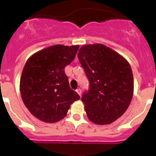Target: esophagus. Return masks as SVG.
I'll list each match as a JSON object with an SVG mask.
<instances>
[{"label":"esophagus","instance_id":"34e87169","mask_svg":"<svg viewBox=\"0 0 156 156\" xmlns=\"http://www.w3.org/2000/svg\"><path fill=\"white\" fill-rule=\"evenodd\" d=\"M76 91H77V93H78V94H79L80 96L81 95V89H79V88H78V89L76 90Z\"/></svg>","mask_w":156,"mask_h":156}]
</instances>
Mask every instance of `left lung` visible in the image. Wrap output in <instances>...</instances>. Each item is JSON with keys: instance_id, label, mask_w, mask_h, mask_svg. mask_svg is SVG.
Returning <instances> with one entry per match:
<instances>
[{"instance_id": "obj_1", "label": "left lung", "mask_w": 156, "mask_h": 156, "mask_svg": "<svg viewBox=\"0 0 156 156\" xmlns=\"http://www.w3.org/2000/svg\"><path fill=\"white\" fill-rule=\"evenodd\" d=\"M78 56L90 83L81 98L87 116L94 124H111L126 112L132 101L134 81L130 65L101 44L84 45Z\"/></svg>"}]
</instances>
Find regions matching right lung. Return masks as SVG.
I'll return each instance as SVG.
<instances>
[{
  "instance_id": "obj_1",
  "label": "right lung",
  "mask_w": 156,
  "mask_h": 156,
  "mask_svg": "<svg viewBox=\"0 0 156 156\" xmlns=\"http://www.w3.org/2000/svg\"><path fill=\"white\" fill-rule=\"evenodd\" d=\"M79 45L56 44L27 59L21 74L20 91L24 105L35 118L54 123L66 116L70 106L80 99L71 90L65 68L75 59Z\"/></svg>"
}]
</instances>
